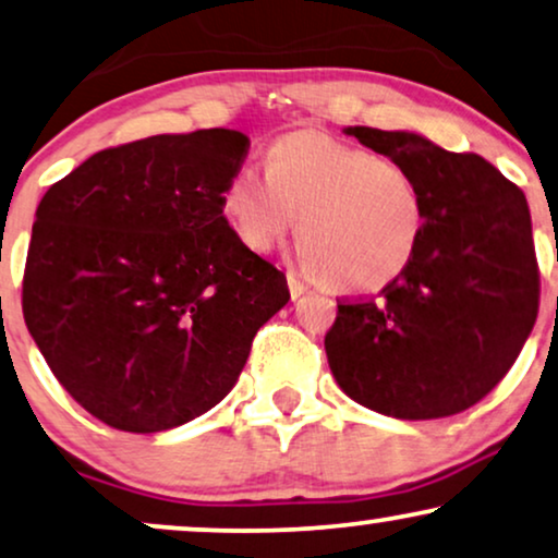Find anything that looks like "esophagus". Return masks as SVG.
Wrapping results in <instances>:
<instances>
[{"label":"esophagus","instance_id":"obj_1","mask_svg":"<svg viewBox=\"0 0 558 558\" xmlns=\"http://www.w3.org/2000/svg\"><path fill=\"white\" fill-rule=\"evenodd\" d=\"M287 287H289V296H292V300H300V296L307 292V284H305V281L296 279L294 274H287Z\"/></svg>","mask_w":558,"mask_h":558}]
</instances>
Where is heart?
<instances>
[{
	"mask_svg": "<svg viewBox=\"0 0 558 558\" xmlns=\"http://www.w3.org/2000/svg\"><path fill=\"white\" fill-rule=\"evenodd\" d=\"M220 213L251 253L277 248L300 215V264L351 292L400 277L428 222L425 194L404 166L320 130L281 135L266 169L238 166L222 186Z\"/></svg>",
	"mask_w": 558,
	"mask_h": 558,
	"instance_id": "heart-1",
	"label": "heart"
}]
</instances>
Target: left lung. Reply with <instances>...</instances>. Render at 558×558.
I'll use <instances>...</instances> for the list:
<instances>
[{
    "mask_svg": "<svg viewBox=\"0 0 558 558\" xmlns=\"http://www.w3.org/2000/svg\"><path fill=\"white\" fill-rule=\"evenodd\" d=\"M417 179L425 235L376 300L343 302L325 336L338 387L397 421L472 408L515 364L538 315L525 194L476 154H451L412 130L343 128Z\"/></svg>",
    "mask_w": 558,
    "mask_h": 558,
    "instance_id": "8db88e82",
    "label": "left lung"
}]
</instances>
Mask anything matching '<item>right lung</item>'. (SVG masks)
<instances>
[{"label": "right lung", "instance_id": "add662e5", "mask_svg": "<svg viewBox=\"0 0 558 558\" xmlns=\"http://www.w3.org/2000/svg\"><path fill=\"white\" fill-rule=\"evenodd\" d=\"M248 154L241 130L99 150L40 199L23 315L50 372L128 433L205 415L235 387L253 336L289 302L284 274L220 213Z\"/></svg>", "mask_w": 558, "mask_h": 558}]
</instances>
